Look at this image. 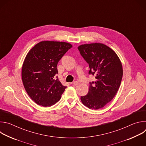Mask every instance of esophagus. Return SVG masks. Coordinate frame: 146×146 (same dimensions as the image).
I'll use <instances>...</instances> for the list:
<instances>
[{
  "label": "esophagus",
  "mask_w": 146,
  "mask_h": 146,
  "mask_svg": "<svg viewBox=\"0 0 146 146\" xmlns=\"http://www.w3.org/2000/svg\"><path fill=\"white\" fill-rule=\"evenodd\" d=\"M73 84L74 86H77V85L78 84V82L77 81H74L73 82Z\"/></svg>",
  "instance_id": "1"
}]
</instances>
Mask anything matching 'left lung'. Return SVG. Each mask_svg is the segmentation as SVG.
<instances>
[{
  "mask_svg": "<svg viewBox=\"0 0 146 146\" xmlns=\"http://www.w3.org/2000/svg\"><path fill=\"white\" fill-rule=\"evenodd\" d=\"M81 55L89 65V74L96 81L90 82L87 95L81 96L82 104L90 109L103 108L116 95L122 78L121 62L116 53L102 43L78 47Z\"/></svg>",
  "mask_w": 146,
  "mask_h": 146,
  "instance_id": "left-lung-1",
  "label": "left lung"
}]
</instances>
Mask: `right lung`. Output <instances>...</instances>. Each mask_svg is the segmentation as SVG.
<instances>
[{
	"instance_id": "1",
	"label": "right lung",
	"mask_w": 146,
	"mask_h": 146,
	"mask_svg": "<svg viewBox=\"0 0 146 146\" xmlns=\"http://www.w3.org/2000/svg\"><path fill=\"white\" fill-rule=\"evenodd\" d=\"M72 45L66 42L43 41L28 53L22 68V80L30 98L37 105L49 107L58 102L66 86L58 76L57 65Z\"/></svg>"
}]
</instances>
